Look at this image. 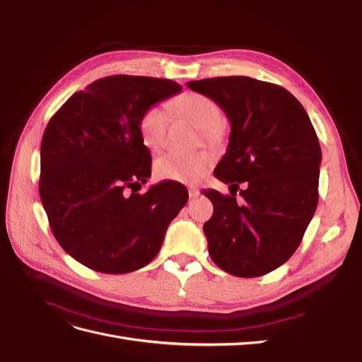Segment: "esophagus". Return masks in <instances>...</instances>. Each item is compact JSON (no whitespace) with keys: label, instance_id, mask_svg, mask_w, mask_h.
Returning <instances> with one entry per match:
<instances>
[{"label":"esophagus","instance_id":"esophagus-1","mask_svg":"<svg viewBox=\"0 0 362 362\" xmlns=\"http://www.w3.org/2000/svg\"><path fill=\"white\" fill-rule=\"evenodd\" d=\"M189 196H190L192 199L198 198V196H199V189L194 187V185H190V187H189Z\"/></svg>","mask_w":362,"mask_h":362}]
</instances>
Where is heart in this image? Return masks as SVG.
<instances>
[{"instance_id":"obj_1","label":"heart","mask_w":362,"mask_h":362,"mask_svg":"<svg viewBox=\"0 0 362 362\" xmlns=\"http://www.w3.org/2000/svg\"><path fill=\"white\" fill-rule=\"evenodd\" d=\"M170 110L189 119L190 122L204 131L206 137L221 129L223 113L213 100L199 93H184L170 104ZM168 116L160 107H149L139 119L140 140L148 149L160 151L166 140ZM211 166V157L205 152L180 154L169 152L156 161V177L161 181L194 182L202 178Z\"/></svg>"}]
</instances>
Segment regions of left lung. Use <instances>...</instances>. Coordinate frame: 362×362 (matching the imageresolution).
<instances>
[{
    "mask_svg": "<svg viewBox=\"0 0 362 362\" xmlns=\"http://www.w3.org/2000/svg\"><path fill=\"white\" fill-rule=\"evenodd\" d=\"M187 87L213 100L231 124L214 177L228 196L204 190L214 211L204 223L208 254L222 270L255 278L282 266L302 242L319 202L322 149L302 104L281 86L217 76ZM246 182L243 202L235 198Z\"/></svg>",
    "mask_w": 362,
    "mask_h": 362,
    "instance_id": "1",
    "label": "left lung"
}]
</instances>
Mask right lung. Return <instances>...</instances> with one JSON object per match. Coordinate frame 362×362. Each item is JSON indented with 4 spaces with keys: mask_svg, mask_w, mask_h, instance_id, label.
<instances>
[{
    "mask_svg": "<svg viewBox=\"0 0 362 362\" xmlns=\"http://www.w3.org/2000/svg\"><path fill=\"white\" fill-rule=\"evenodd\" d=\"M181 89L151 76H105L74 93L48 122L40 201L54 237L83 266L112 275L145 267L187 204V189L173 181L136 193L151 177L152 161L139 119Z\"/></svg>",
    "mask_w": 362,
    "mask_h": 362,
    "instance_id": "right-lung-1",
    "label": "right lung"
}]
</instances>
